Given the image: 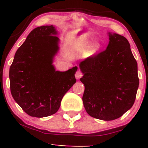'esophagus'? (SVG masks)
<instances>
[{
  "label": "esophagus",
  "mask_w": 148,
  "mask_h": 148,
  "mask_svg": "<svg viewBox=\"0 0 148 148\" xmlns=\"http://www.w3.org/2000/svg\"><path fill=\"white\" fill-rule=\"evenodd\" d=\"M82 76H83V73L81 72V71L78 70L77 72H76V74H75V76H76V79H79L80 78L82 77Z\"/></svg>",
  "instance_id": "esophagus-1"
}]
</instances>
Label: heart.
<instances>
[{"label": "heart", "instance_id": "heart-1", "mask_svg": "<svg viewBox=\"0 0 148 148\" xmlns=\"http://www.w3.org/2000/svg\"><path fill=\"white\" fill-rule=\"evenodd\" d=\"M98 48H99V45H98L97 44H95V45L91 46L89 49V51H88L90 55L94 53L97 50ZM76 49H77L78 51L84 53H86V51H87L88 45H86V44H79V45H77V47H76Z\"/></svg>", "mask_w": 148, "mask_h": 148}]
</instances>
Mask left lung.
Returning <instances> with one entry per match:
<instances>
[{"mask_svg": "<svg viewBox=\"0 0 148 148\" xmlns=\"http://www.w3.org/2000/svg\"><path fill=\"white\" fill-rule=\"evenodd\" d=\"M106 49L79 64L83 102L92 118L113 120L133 106L139 85L137 62L125 37L109 33Z\"/></svg>", "mask_w": 148, "mask_h": 148, "instance_id": "obj_1", "label": "left lung"}]
</instances>
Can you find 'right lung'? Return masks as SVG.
Segmentation results:
<instances>
[{
	"instance_id": "right-lung-1",
	"label": "right lung",
	"mask_w": 148,
	"mask_h": 148,
	"mask_svg": "<svg viewBox=\"0 0 148 148\" xmlns=\"http://www.w3.org/2000/svg\"><path fill=\"white\" fill-rule=\"evenodd\" d=\"M53 25L37 27L16 51L10 68V91L28 115L36 118L56 113L66 92L76 83L77 67L56 71L53 58L58 37Z\"/></svg>"
}]
</instances>
